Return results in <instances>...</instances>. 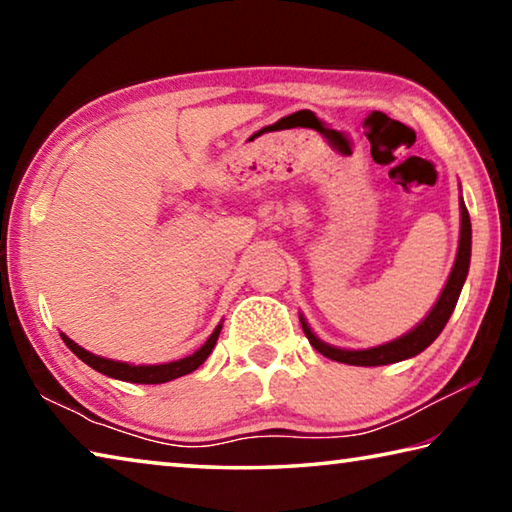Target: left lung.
I'll return each instance as SVG.
<instances>
[{"label":"left lung","instance_id":"obj_1","mask_svg":"<svg viewBox=\"0 0 512 512\" xmlns=\"http://www.w3.org/2000/svg\"><path fill=\"white\" fill-rule=\"evenodd\" d=\"M470 255H472V223H470V214H467V207L461 198V239H458V253H456V262L452 273L447 277V284L443 293L433 309L427 314V318L422 320L418 327H413L411 332H406L400 339H395L391 343L377 345V348H368V350H343V348H334L325 341H320L318 336L311 332V327L307 325V320L300 316L302 329H305L309 343L314 345V350H318L323 357L339 361V363H348V366H386V363H397L404 359H411L415 354H420L422 350H427L429 345L438 339V334L443 332L449 316L458 302V296H461V289L465 284L467 271H470Z\"/></svg>","mask_w":512,"mask_h":512}]
</instances>
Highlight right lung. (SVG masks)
Here are the masks:
<instances>
[{
  "label": "right lung",
  "mask_w": 512,
  "mask_h": 512,
  "mask_svg": "<svg viewBox=\"0 0 512 512\" xmlns=\"http://www.w3.org/2000/svg\"><path fill=\"white\" fill-rule=\"evenodd\" d=\"M219 334H221V325H216V329L210 334V339H207L194 354H189V357H185V359L171 361V363H158V366H133V363L103 359V357H97V354L83 350L81 345L74 343L69 336H65V334H60V336H63L65 345L76 354V357H79L83 363H88L90 368L101 372V375L112 377V379H121V381H131V384H164V381L189 375V372H194L198 366H201V363L212 354Z\"/></svg>",
  "instance_id": "right-lung-1"
}]
</instances>
